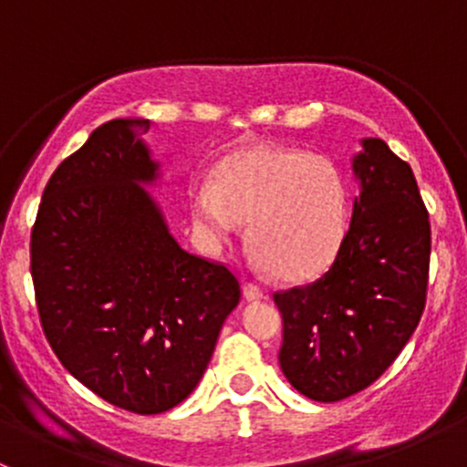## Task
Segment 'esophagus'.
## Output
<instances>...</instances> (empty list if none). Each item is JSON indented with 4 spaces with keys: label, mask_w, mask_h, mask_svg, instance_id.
I'll return each instance as SVG.
<instances>
[{
    "label": "esophagus",
    "mask_w": 467,
    "mask_h": 467,
    "mask_svg": "<svg viewBox=\"0 0 467 467\" xmlns=\"http://www.w3.org/2000/svg\"><path fill=\"white\" fill-rule=\"evenodd\" d=\"M244 296H246L248 303H257V300L264 298V291H262V286L248 282V285H244Z\"/></svg>",
    "instance_id": "34e87169"
}]
</instances>
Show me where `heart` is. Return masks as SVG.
I'll return each mask as SVG.
<instances>
[{
	"mask_svg": "<svg viewBox=\"0 0 467 467\" xmlns=\"http://www.w3.org/2000/svg\"><path fill=\"white\" fill-rule=\"evenodd\" d=\"M192 225L210 253L248 239L262 268L286 282L312 280L337 260L348 234V190L332 160L253 144L228 155L214 181L190 196Z\"/></svg>",
	"mask_w": 467,
	"mask_h": 467,
	"instance_id": "obj_1",
	"label": "heart"
}]
</instances>
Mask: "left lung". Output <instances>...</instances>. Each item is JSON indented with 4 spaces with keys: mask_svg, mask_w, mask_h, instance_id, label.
Masks as SVG:
<instances>
[{
    "mask_svg": "<svg viewBox=\"0 0 467 467\" xmlns=\"http://www.w3.org/2000/svg\"><path fill=\"white\" fill-rule=\"evenodd\" d=\"M346 242L329 271L275 294L285 337L280 368L317 402L359 393L402 352L425 309L430 214L411 167L379 138L359 140Z\"/></svg>",
    "mask_w": 467,
    "mask_h": 467,
    "instance_id": "8db88e82",
    "label": "left lung"
}]
</instances>
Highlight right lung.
<instances>
[{"mask_svg": "<svg viewBox=\"0 0 467 467\" xmlns=\"http://www.w3.org/2000/svg\"><path fill=\"white\" fill-rule=\"evenodd\" d=\"M140 117L99 126L49 178L31 233L40 323L60 364L133 413L181 404L242 291L190 255L149 187L162 181Z\"/></svg>", "mask_w": 467, "mask_h": 467, "instance_id": "1", "label": "right lung"}]
</instances>
